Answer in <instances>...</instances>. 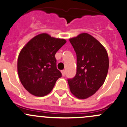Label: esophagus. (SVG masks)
<instances>
[{
    "label": "esophagus",
    "instance_id": "esophagus-1",
    "mask_svg": "<svg viewBox=\"0 0 127 127\" xmlns=\"http://www.w3.org/2000/svg\"><path fill=\"white\" fill-rule=\"evenodd\" d=\"M61 74H62L63 76H64V75H65V71H64V70H62V71H61Z\"/></svg>",
    "mask_w": 127,
    "mask_h": 127
}]
</instances>
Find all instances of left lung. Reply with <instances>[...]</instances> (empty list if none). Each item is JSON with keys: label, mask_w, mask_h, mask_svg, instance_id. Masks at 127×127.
<instances>
[{"label": "left lung", "mask_w": 127, "mask_h": 127, "mask_svg": "<svg viewBox=\"0 0 127 127\" xmlns=\"http://www.w3.org/2000/svg\"><path fill=\"white\" fill-rule=\"evenodd\" d=\"M77 55V73L68 79L71 93L87 99L103 85L109 69V58L104 46L94 37L82 33L69 39Z\"/></svg>", "instance_id": "8db88e82"}]
</instances>
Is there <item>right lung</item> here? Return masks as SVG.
Listing matches in <instances>:
<instances>
[{
    "label": "right lung",
    "instance_id": "add662e5",
    "mask_svg": "<svg viewBox=\"0 0 127 127\" xmlns=\"http://www.w3.org/2000/svg\"><path fill=\"white\" fill-rule=\"evenodd\" d=\"M66 42L64 39L42 33L21 49L18 58V73L21 83L29 93L42 97L50 93L61 77L56 68L55 55Z\"/></svg>",
    "mask_w": 127,
    "mask_h": 127
}]
</instances>
